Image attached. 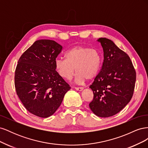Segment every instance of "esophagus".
<instances>
[{"mask_svg": "<svg viewBox=\"0 0 148 148\" xmlns=\"http://www.w3.org/2000/svg\"><path fill=\"white\" fill-rule=\"evenodd\" d=\"M75 89H76V90L77 91H83V87H78V88H77V87H75Z\"/></svg>", "mask_w": 148, "mask_h": 148, "instance_id": "34e87169", "label": "esophagus"}]
</instances>
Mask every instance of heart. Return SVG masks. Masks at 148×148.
<instances>
[{
    "label": "heart",
    "instance_id": "1",
    "mask_svg": "<svg viewBox=\"0 0 148 148\" xmlns=\"http://www.w3.org/2000/svg\"><path fill=\"white\" fill-rule=\"evenodd\" d=\"M65 57V59H56L55 67L58 73L67 80L73 78L75 68L78 84L84 83L86 79H93L100 70L101 58L96 49L77 46L67 51Z\"/></svg>",
    "mask_w": 148,
    "mask_h": 148
}]
</instances>
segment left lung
<instances>
[{
    "mask_svg": "<svg viewBox=\"0 0 148 148\" xmlns=\"http://www.w3.org/2000/svg\"><path fill=\"white\" fill-rule=\"evenodd\" d=\"M104 62L90 88L94 94L89 103L92 112L100 117L119 113L130 101L136 82V72L126 53L110 39L101 38Z\"/></svg>",
    "mask_w": 148,
    "mask_h": 148,
    "instance_id": "1",
    "label": "left lung"
}]
</instances>
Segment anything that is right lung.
Returning a JSON list of instances; mask_svg holds the SVG:
<instances>
[{"mask_svg":"<svg viewBox=\"0 0 148 148\" xmlns=\"http://www.w3.org/2000/svg\"><path fill=\"white\" fill-rule=\"evenodd\" d=\"M62 46L49 39L35 41L18 62L15 86L19 99L30 113L42 118L56 112L70 86L56 70Z\"/></svg>","mask_w":148,"mask_h":148,"instance_id":"right-lung-1","label":"right lung"}]
</instances>
